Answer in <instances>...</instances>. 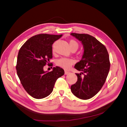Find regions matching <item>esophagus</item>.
I'll return each mask as SVG.
<instances>
[{"label": "esophagus", "instance_id": "obj_1", "mask_svg": "<svg viewBox=\"0 0 127 127\" xmlns=\"http://www.w3.org/2000/svg\"><path fill=\"white\" fill-rule=\"evenodd\" d=\"M69 73H70V72L67 71H65V72H64V74H65V75H68Z\"/></svg>", "mask_w": 127, "mask_h": 127}]
</instances>
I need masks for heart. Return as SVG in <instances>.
Returning a JSON list of instances; mask_svg holds the SVG:
<instances>
[{
  "label": "heart",
  "instance_id": "1",
  "mask_svg": "<svg viewBox=\"0 0 127 127\" xmlns=\"http://www.w3.org/2000/svg\"><path fill=\"white\" fill-rule=\"evenodd\" d=\"M69 45H70L71 50L73 49H76L77 50L79 47L78 43L74 39H71L69 41ZM53 51H54V48H53ZM74 62L75 61L73 59L62 58L59 59L57 61V65L62 68L67 70L70 68V66L74 63Z\"/></svg>",
  "mask_w": 127,
  "mask_h": 127
}]
</instances>
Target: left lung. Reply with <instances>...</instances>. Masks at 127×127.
Masks as SVG:
<instances>
[{
    "label": "left lung",
    "instance_id": "left-lung-1",
    "mask_svg": "<svg viewBox=\"0 0 127 127\" xmlns=\"http://www.w3.org/2000/svg\"><path fill=\"white\" fill-rule=\"evenodd\" d=\"M70 34L81 42L84 48L82 59L74 66L82 72L76 73L78 80L71 86V91L78 98L88 100L96 95L105 83L110 68L109 54L106 47L90 34Z\"/></svg>",
    "mask_w": 127,
    "mask_h": 127
}]
</instances>
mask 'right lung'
Instances as JSON below:
<instances>
[{
  "label": "right lung",
  "instance_id": "obj_1",
  "mask_svg": "<svg viewBox=\"0 0 127 127\" xmlns=\"http://www.w3.org/2000/svg\"><path fill=\"white\" fill-rule=\"evenodd\" d=\"M62 36L41 33L29 38L20 49L17 58V74L22 86L37 99L46 97L53 91L54 84L64 71L59 66L44 71L43 67L52 58V44Z\"/></svg>",
  "mask_w": 127,
  "mask_h": 127
}]
</instances>
